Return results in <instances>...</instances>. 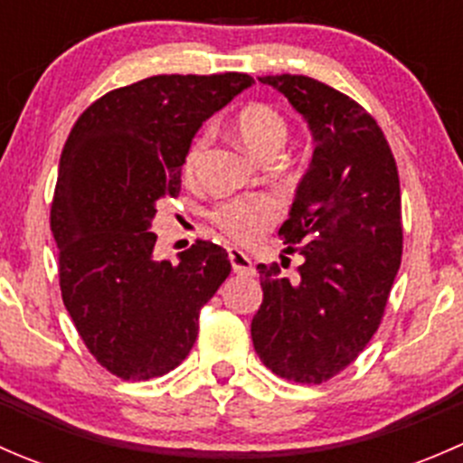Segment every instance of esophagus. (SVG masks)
Listing matches in <instances>:
<instances>
[{
	"label": "esophagus",
	"instance_id": "1",
	"mask_svg": "<svg viewBox=\"0 0 463 463\" xmlns=\"http://www.w3.org/2000/svg\"><path fill=\"white\" fill-rule=\"evenodd\" d=\"M228 260H231V264H232V273H237V275H255L253 261H250V258L244 253V250H240V249H235V246H231V249H228Z\"/></svg>",
	"mask_w": 463,
	"mask_h": 463
}]
</instances>
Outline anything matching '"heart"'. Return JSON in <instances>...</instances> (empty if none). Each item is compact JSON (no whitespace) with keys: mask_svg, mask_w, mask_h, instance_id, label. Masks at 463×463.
Here are the masks:
<instances>
[{"mask_svg":"<svg viewBox=\"0 0 463 463\" xmlns=\"http://www.w3.org/2000/svg\"><path fill=\"white\" fill-rule=\"evenodd\" d=\"M235 129L240 141L250 154L260 158L278 156L288 137V120L278 107L269 102H250L237 114ZM210 145V132L202 129L188 145L184 156V175L193 176L203 161V154ZM279 205L273 194H255V197L228 199L210 210V219L222 228L228 237L237 241H250L264 232L279 217Z\"/></svg>","mask_w":463,"mask_h":463,"instance_id":"heart-1","label":"heart"}]
</instances>
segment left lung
I'll use <instances>...</instances> for the list:
<instances>
[{"label": "left lung", "mask_w": 463, "mask_h": 463, "mask_svg": "<svg viewBox=\"0 0 463 463\" xmlns=\"http://www.w3.org/2000/svg\"><path fill=\"white\" fill-rule=\"evenodd\" d=\"M314 132V158L278 235L305 255L298 282L260 264L264 298L250 322L260 361L296 383L329 381L367 347L403 255L394 154L374 116L307 76H264Z\"/></svg>", "instance_id": "left-lung-1"}]
</instances>
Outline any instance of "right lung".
I'll use <instances>...</instances> for the list:
<instances>
[{
	"label": "right lung",
	"mask_w": 463,
	"mask_h": 463,
	"mask_svg": "<svg viewBox=\"0 0 463 463\" xmlns=\"http://www.w3.org/2000/svg\"><path fill=\"white\" fill-rule=\"evenodd\" d=\"M249 73L152 76L114 89L73 125L51 203L62 302L91 356L123 381L181 365L199 314L231 273L226 249L197 240L156 261L152 219L176 197L205 118L253 85Z\"/></svg>",
	"instance_id": "right-lung-1"
}]
</instances>
